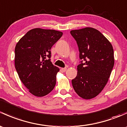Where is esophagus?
<instances>
[{
    "label": "esophagus",
    "instance_id": "34e87169",
    "mask_svg": "<svg viewBox=\"0 0 127 127\" xmlns=\"http://www.w3.org/2000/svg\"><path fill=\"white\" fill-rule=\"evenodd\" d=\"M66 70H67V68L65 67V68H61V70L62 72H65L66 71Z\"/></svg>",
    "mask_w": 127,
    "mask_h": 127
}]
</instances>
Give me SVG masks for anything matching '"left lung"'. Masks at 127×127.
Segmentation results:
<instances>
[{
  "mask_svg": "<svg viewBox=\"0 0 127 127\" xmlns=\"http://www.w3.org/2000/svg\"><path fill=\"white\" fill-rule=\"evenodd\" d=\"M81 60L77 75L72 80L75 91L84 99L95 97L108 81L114 64L110 42L98 30L91 27L70 31Z\"/></svg>",
  "mask_w": 127,
  "mask_h": 127,
  "instance_id": "left-lung-1",
  "label": "left lung"
}]
</instances>
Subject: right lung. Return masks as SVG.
<instances>
[{"instance_id": "1", "label": "right lung", "mask_w": 127, "mask_h": 127, "mask_svg": "<svg viewBox=\"0 0 127 127\" xmlns=\"http://www.w3.org/2000/svg\"><path fill=\"white\" fill-rule=\"evenodd\" d=\"M62 35L57 30L36 28L28 32L15 47V68L33 95L43 97L55 86L60 69L50 61V49Z\"/></svg>"}]
</instances>
